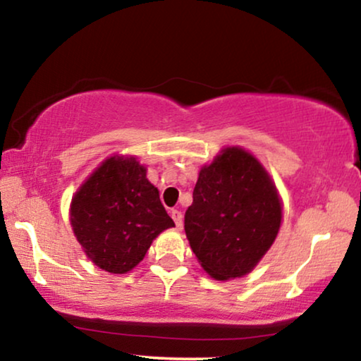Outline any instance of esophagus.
I'll list each match as a JSON object with an SVG mask.
<instances>
[{
    "instance_id": "obj_1",
    "label": "esophagus",
    "mask_w": 361,
    "mask_h": 361,
    "mask_svg": "<svg viewBox=\"0 0 361 361\" xmlns=\"http://www.w3.org/2000/svg\"><path fill=\"white\" fill-rule=\"evenodd\" d=\"M170 214H171L173 221H175L176 229H181V228H183V216H181V211H178V209H171V211H170Z\"/></svg>"
}]
</instances>
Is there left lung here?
Here are the masks:
<instances>
[{
    "label": "left lung",
    "mask_w": 361,
    "mask_h": 361,
    "mask_svg": "<svg viewBox=\"0 0 361 361\" xmlns=\"http://www.w3.org/2000/svg\"><path fill=\"white\" fill-rule=\"evenodd\" d=\"M282 204L269 173L239 147L201 168L185 233L201 267L218 281L246 276L272 246Z\"/></svg>",
    "instance_id": "left-lung-1"
}]
</instances>
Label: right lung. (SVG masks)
I'll return each instance as SVG.
<instances>
[{"label": "right lung", "instance_id": "obj_1", "mask_svg": "<svg viewBox=\"0 0 361 361\" xmlns=\"http://www.w3.org/2000/svg\"><path fill=\"white\" fill-rule=\"evenodd\" d=\"M71 224L90 261L112 274L132 271L153 239L175 226L133 157H110L84 181L72 198Z\"/></svg>", "mask_w": 361, "mask_h": 361}]
</instances>
